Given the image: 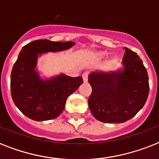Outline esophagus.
I'll return each instance as SVG.
<instances>
[{
	"instance_id": "obj_1",
	"label": "esophagus",
	"mask_w": 159,
	"mask_h": 159,
	"mask_svg": "<svg viewBox=\"0 0 159 159\" xmlns=\"http://www.w3.org/2000/svg\"><path fill=\"white\" fill-rule=\"evenodd\" d=\"M82 78H83V81H84V82H87V78H88V72H84V73L82 74Z\"/></svg>"
}]
</instances>
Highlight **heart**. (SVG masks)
I'll list each match as a JSON object with an SVG mask.
<instances>
[{"instance_id": "b5f03b06", "label": "heart", "mask_w": 159, "mask_h": 159, "mask_svg": "<svg viewBox=\"0 0 159 159\" xmlns=\"http://www.w3.org/2000/svg\"><path fill=\"white\" fill-rule=\"evenodd\" d=\"M106 55V53H105V52H98V53H97V56L99 57V58H102V57H104Z\"/></svg>"}]
</instances>
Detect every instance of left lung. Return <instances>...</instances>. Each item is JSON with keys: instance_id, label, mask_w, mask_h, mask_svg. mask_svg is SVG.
Wrapping results in <instances>:
<instances>
[{"instance_id": "left-lung-1", "label": "left lung", "mask_w": 159, "mask_h": 159, "mask_svg": "<svg viewBox=\"0 0 159 159\" xmlns=\"http://www.w3.org/2000/svg\"><path fill=\"white\" fill-rule=\"evenodd\" d=\"M123 70L90 73L92 92L88 106L92 116L105 123H123L145 104L149 92L148 76L137 53L125 48Z\"/></svg>"}]
</instances>
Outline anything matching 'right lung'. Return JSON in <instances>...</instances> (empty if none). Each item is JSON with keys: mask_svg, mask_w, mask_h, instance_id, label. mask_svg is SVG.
Listing matches in <instances>:
<instances>
[{"mask_svg": "<svg viewBox=\"0 0 159 159\" xmlns=\"http://www.w3.org/2000/svg\"><path fill=\"white\" fill-rule=\"evenodd\" d=\"M74 44L39 39L22 48L11 75L13 102L28 118L36 121L48 120L61 115L67 97L83 82L82 77L60 74L43 80L35 71L38 56L48 52L68 49Z\"/></svg>", "mask_w": 159, "mask_h": 159, "instance_id": "right-lung-1", "label": "right lung"}]
</instances>
